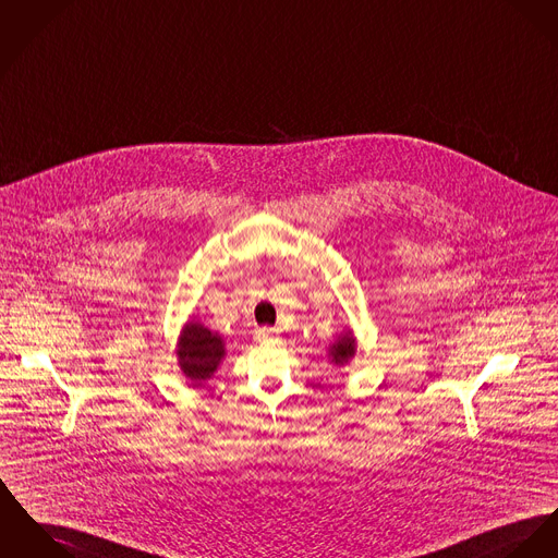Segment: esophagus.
Listing matches in <instances>:
<instances>
[{
    "label": "esophagus",
    "mask_w": 558,
    "mask_h": 558,
    "mask_svg": "<svg viewBox=\"0 0 558 558\" xmlns=\"http://www.w3.org/2000/svg\"><path fill=\"white\" fill-rule=\"evenodd\" d=\"M275 336H277L275 328H260V330H256V340H258V342H266V340H270V338H275Z\"/></svg>",
    "instance_id": "esophagus-1"
}]
</instances>
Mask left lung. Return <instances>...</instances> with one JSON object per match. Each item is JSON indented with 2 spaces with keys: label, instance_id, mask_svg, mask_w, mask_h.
I'll return each mask as SVG.
<instances>
[{
  "label": "left lung",
  "instance_id": "8db88e82",
  "mask_svg": "<svg viewBox=\"0 0 558 558\" xmlns=\"http://www.w3.org/2000/svg\"><path fill=\"white\" fill-rule=\"evenodd\" d=\"M353 355H355V338L351 335V330H347L330 347V357L336 366H344Z\"/></svg>",
  "mask_w": 558,
  "mask_h": 558
}]
</instances>
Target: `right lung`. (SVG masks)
Masks as SVG:
<instances>
[{
	"label": "right lung",
	"instance_id": "obj_1",
	"mask_svg": "<svg viewBox=\"0 0 558 558\" xmlns=\"http://www.w3.org/2000/svg\"><path fill=\"white\" fill-rule=\"evenodd\" d=\"M175 353L180 368L192 380V387L211 378L226 355L222 338L198 322H187L184 326Z\"/></svg>",
	"mask_w": 558,
	"mask_h": 558
}]
</instances>
